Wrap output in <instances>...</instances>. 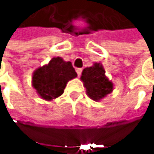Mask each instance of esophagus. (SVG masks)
Listing matches in <instances>:
<instances>
[{
	"label": "esophagus",
	"instance_id": "34e87169",
	"mask_svg": "<svg viewBox=\"0 0 154 154\" xmlns=\"http://www.w3.org/2000/svg\"><path fill=\"white\" fill-rule=\"evenodd\" d=\"M77 76L78 77H80L81 76V73H82V69H77Z\"/></svg>",
	"mask_w": 154,
	"mask_h": 154
}]
</instances>
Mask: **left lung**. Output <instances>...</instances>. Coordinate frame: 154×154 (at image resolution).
Returning a JSON list of instances; mask_svg holds the SVG:
<instances>
[{
  "instance_id": "obj_1",
  "label": "left lung",
  "mask_w": 154,
  "mask_h": 154,
  "mask_svg": "<svg viewBox=\"0 0 154 154\" xmlns=\"http://www.w3.org/2000/svg\"><path fill=\"white\" fill-rule=\"evenodd\" d=\"M81 80L87 95L95 102L102 100L113 91V84L105 76V70L101 63L95 62L92 67L84 69Z\"/></svg>"
}]
</instances>
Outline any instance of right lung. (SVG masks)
Listing matches in <instances>:
<instances>
[{
    "label": "right lung",
    "mask_w": 154,
    "mask_h": 154,
    "mask_svg": "<svg viewBox=\"0 0 154 154\" xmlns=\"http://www.w3.org/2000/svg\"><path fill=\"white\" fill-rule=\"evenodd\" d=\"M77 76L70 61H64L62 58L56 57L34 72L32 85L41 98L51 101L60 96L67 83Z\"/></svg>",
    "instance_id": "right-lung-1"
}]
</instances>
